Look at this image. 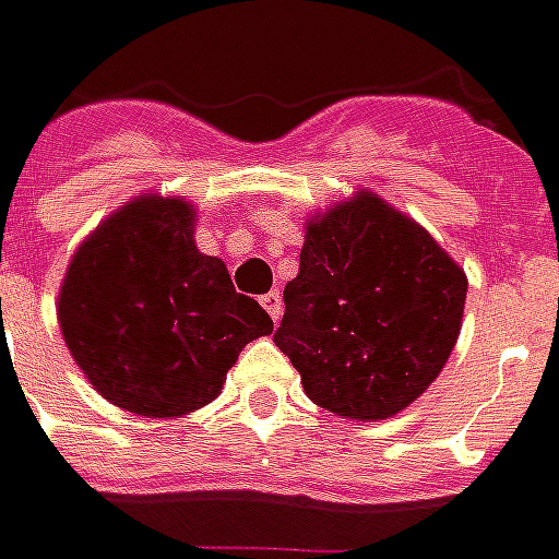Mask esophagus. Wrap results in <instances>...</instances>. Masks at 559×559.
Listing matches in <instances>:
<instances>
[{
	"instance_id": "34e87169",
	"label": "esophagus",
	"mask_w": 559,
	"mask_h": 559,
	"mask_svg": "<svg viewBox=\"0 0 559 559\" xmlns=\"http://www.w3.org/2000/svg\"><path fill=\"white\" fill-rule=\"evenodd\" d=\"M281 306H284V302H281L278 290H272V294L263 296V309L269 311V318H272V321H278L281 318Z\"/></svg>"
}]
</instances>
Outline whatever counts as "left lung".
Here are the masks:
<instances>
[{
  "instance_id": "obj_1",
  "label": "left lung",
  "mask_w": 559,
  "mask_h": 559,
  "mask_svg": "<svg viewBox=\"0 0 559 559\" xmlns=\"http://www.w3.org/2000/svg\"><path fill=\"white\" fill-rule=\"evenodd\" d=\"M468 278L413 216L360 189L306 223L275 345L318 407L379 423L450 360Z\"/></svg>"
}]
</instances>
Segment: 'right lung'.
<instances>
[{
	"instance_id": "add662e5",
	"label": "right lung",
	"mask_w": 559,
	"mask_h": 559,
	"mask_svg": "<svg viewBox=\"0 0 559 559\" xmlns=\"http://www.w3.org/2000/svg\"><path fill=\"white\" fill-rule=\"evenodd\" d=\"M57 321L79 370L109 404L177 419L211 404L241 348L272 318L195 248V204L143 192L72 253Z\"/></svg>"
}]
</instances>
